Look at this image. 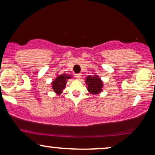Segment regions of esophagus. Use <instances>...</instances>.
<instances>
[{"label":"esophagus","instance_id":"34e87169","mask_svg":"<svg viewBox=\"0 0 155 155\" xmlns=\"http://www.w3.org/2000/svg\"><path fill=\"white\" fill-rule=\"evenodd\" d=\"M75 78H77V79H80V78H82V74L81 73L75 74Z\"/></svg>","mask_w":155,"mask_h":155}]
</instances>
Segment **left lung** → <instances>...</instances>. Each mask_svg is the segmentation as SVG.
Listing matches in <instances>:
<instances>
[{
    "mask_svg": "<svg viewBox=\"0 0 155 155\" xmlns=\"http://www.w3.org/2000/svg\"><path fill=\"white\" fill-rule=\"evenodd\" d=\"M86 82L87 84V90L90 93L93 94H97L101 92L102 90L103 84L100 78H99L97 75L94 77L88 76L86 78Z\"/></svg>",
    "mask_w": 155,
    "mask_h": 155,
    "instance_id": "left-lung-1",
    "label": "left lung"
}]
</instances>
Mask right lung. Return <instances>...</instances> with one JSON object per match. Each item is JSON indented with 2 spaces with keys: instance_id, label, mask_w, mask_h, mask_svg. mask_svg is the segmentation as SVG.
<instances>
[{
  "instance_id": "add662e5",
  "label": "right lung",
  "mask_w": 155,
  "mask_h": 155,
  "mask_svg": "<svg viewBox=\"0 0 155 155\" xmlns=\"http://www.w3.org/2000/svg\"><path fill=\"white\" fill-rule=\"evenodd\" d=\"M71 76L67 75H61L56 78V79L53 82L52 85L54 92H56L58 94H60L62 92V90L65 87V82L66 80L69 79Z\"/></svg>"
}]
</instances>
